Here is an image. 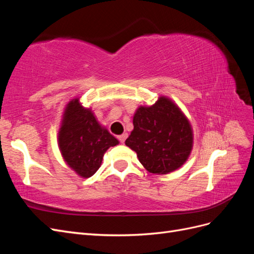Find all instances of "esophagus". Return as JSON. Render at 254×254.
<instances>
[{
	"label": "esophagus",
	"mask_w": 254,
	"mask_h": 254,
	"mask_svg": "<svg viewBox=\"0 0 254 254\" xmlns=\"http://www.w3.org/2000/svg\"><path fill=\"white\" fill-rule=\"evenodd\" d=\"M127 136H128V134L125 132V133H123V134L119 135V136H118V139H119V141H120L121 143H124V142H125V140L127 139Z\"/></svg>",
	"instance_id": "1"
}]
</instances>
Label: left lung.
<instances>
[{
    "label": "left lung",
    "instance_id": "left-lung-1",
    "mask_svg": "<svg viewBox=\"0 0 254 254\" xmlns=\"http://www.w3.org/2000/svg\"><path fill=\"white\" fill-rule=\"evenodd\" d=\"M125 144L134 150L149 173L164 175L179 168L193 147L189 120L170 98L161 96L134 113L133 130Z\"/></svg>",
    "mask_w": 254,
    "mask_h": 254
}]
</instances>
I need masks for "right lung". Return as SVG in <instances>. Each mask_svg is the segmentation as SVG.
<instances>
[{
	"label": "right lung",
	"instance_id": "1",
	"mask_svg": "<svg viewBox=\"0 0 254 254\" xmlns=\"http://www.w3.org/2000/svg\"><path fill=\"white\" fill-rule=\"evenodd\" d=\"M58 144L66 164L82 178L93 176L102 164L104 153L119 141L103 128L91 109L74 98L65 107Z\"/></svg>",
	"mask_w": 254,
	"mask_h": 254
}]
</instances>
